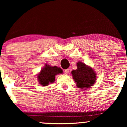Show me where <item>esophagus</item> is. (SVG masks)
<instances>
[{
	"label": "esophagus",
	"mask_w": 127,
	"mask_h": 127,
	"mask_svg": "<svg viewBox=\"0 0 127 127\" xmlns=\"http://www.w3.org/2000/svg\"><path fill=\"white\" fill-rule=\"evenodd\" d=\"M69 72V69H66V70H64V73H65V74H68Z\"/></svg>",
	"instance_id": "esophagus-1"
}]
</instances>
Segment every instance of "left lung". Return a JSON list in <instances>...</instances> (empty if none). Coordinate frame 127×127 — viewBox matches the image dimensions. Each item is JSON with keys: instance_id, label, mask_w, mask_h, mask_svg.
<instances>
[{"instance_id": "8db88e82", "label": "left lung", "mask_w": 127, "mask_h": 127, "mask_svg": "<svg viewBox=\"0 0 127 127\" xmlns=\"http://www.w3.org/2000/svg\"><path fill=\"white\" fill-rule=\"evenodd\" d=\"M77 69L72 71L73 79L79 88H88L96 81V73L91 67L83 62L77 64Z\"/></svg>"}]
</instances>
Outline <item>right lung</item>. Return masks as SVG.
<instances>
[{
	"label": "right lung",
	"mask_w": 127,
	"mask_h": 127,
	"mask_svg": "<svg viewBox=\"0 0 127 127\" xmlns=\"http://www.w3.org/2000/svg\"><path fill=\"white\" fill-rule=\"evenodd\" d=\"M62 73V70L57 66H51L46 64L37 76V80L41 86H47L55 81V76L57 74Z\"/></svg>",
	"instance_id": "right-lung-1"
}]
</instances>
